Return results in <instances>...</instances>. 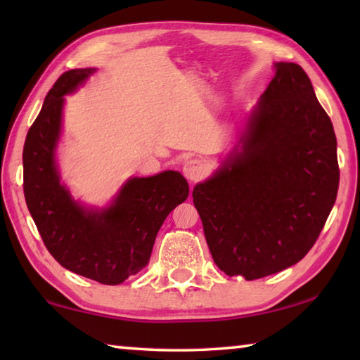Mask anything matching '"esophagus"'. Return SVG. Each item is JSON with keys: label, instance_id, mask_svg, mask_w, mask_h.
<instances>
[{"label": "esophagus", "instance_id": "34e87169", "mask_svg": "<svg viewBox=\"0 0 360 360\" xmlns=\"http://www.w3.org/2000/svg\"><path fill=\"white\" fill-rule=\"evenodd\" d=\"M182 173H184L188 181L198 182L205 178L206 173H208V168H206L205 162L200 160V158H188V160L184 162Z\"/></svg>", "mask_w": 360, "mask_h": 360}]
</instances>
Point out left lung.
I'll return each mask as SVG.
<instances>
[{
	"instance_id": "8db88e82",
	"label": "left lung",
	"mask_w": 360,
	"mask_h": 360,
	"mask_svg": "<svg viewBox=\"0 0 360 360\" xmlns=\"http://www.w3.org/2000/svg\"><path fill=\"white\" fill-rule=\"evenodd\" d=\"M235 150L192 192L216 265L252 281L302 260L337 200L332 120L297 63H276Z\"/></svg>"
}]
</instances>
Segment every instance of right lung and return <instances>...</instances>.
Instances as JSON below:
<instances>
[{"mask_svg":"<svg viewBox=\"0 0 360 360\" xmlns=\"http://www.w3.org/2000/svg\"><path fill=\"white\" fill-rule=\"evenodd\" d=\"M94 70H70L49 90L23 146V193L47 251L76 275L115 285L148 265L163 221L188 197L178 172L133 178L111 208L85 211L60 184L53 160L63 95Z\"/></svg>","mask_w":360,"mask_h":360,"instance_id":"1","label":"right lung"}]
</instances>
